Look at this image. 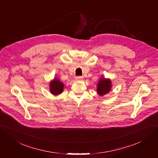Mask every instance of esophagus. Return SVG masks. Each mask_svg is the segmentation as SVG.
I'll list each match as a JSON object with an SVG mask.
<instances>
[{"label":"esophagus","mask_w":158,"mask_h":158,"mask_svg":"<svg viewBox=\"0 0 158 158\" xmlns=\"http://www.w3.org/2000/svg\"><path fill=\"white\" fill-rule=\"evenodd\" d=\"M82 79H83L82 76H76V80H82Z\"/></svg>","instance_id":"1"}]
</instances>
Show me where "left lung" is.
<instances>
[{"label": "left lung", "mask_w": 158, "mask_h": 158, "mask_svg": "<svg viewBox=\"0 0 158 158\" xmlns=\"http://www.w3.org/2000/svg\"><path fill=\"white\" fill-rule=\"evenodd\" d=\"M112 88L111 80L102 76L97 84V93L100 96H103L111 91Z\"/></svg>", "instance_id": "1"}]
</instances>
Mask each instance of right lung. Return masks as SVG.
Masks as SVG:
<instances>
[{
  "instance_id": "add662e5",
  "label": "right lung",
  "mask_w": 158,
  "mask_h": 158,
  "mask_svg": "<svg viewBox=\"0 0 158 158\" xmlns=\"http://www.w3.org/2000/svg\"><path fill=\"white\" fill-rule=\"evenodd\" d=\"M64 84L56 77H55L49 82V92L54 95H58L63 93Z\"/></svg>"
}]
</instances>
